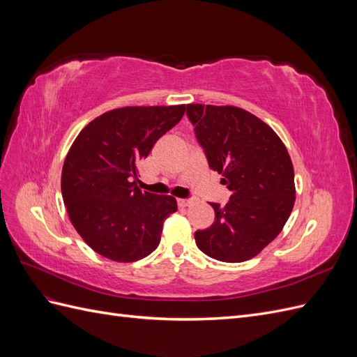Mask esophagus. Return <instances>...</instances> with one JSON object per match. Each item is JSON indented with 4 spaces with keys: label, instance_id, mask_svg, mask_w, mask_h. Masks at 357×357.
Segmentation results:
<instances>
[{
    "label": "esophagus",
    "instance_id": "obj_1",
    "mask_svg": "<svg viewBox=\"0 0 357 357\" xmlns=\"http://www.w3.org/2000/svg\"><path fill=\"white\" fill-rule=\"evenodd\" d=\"M177 204H178V207L186 208V207H190V205L193 204V201L192 199H178Z\"/></svg>",
    "mask_w": 357,
    "mask_h": 357
}]
</instances>
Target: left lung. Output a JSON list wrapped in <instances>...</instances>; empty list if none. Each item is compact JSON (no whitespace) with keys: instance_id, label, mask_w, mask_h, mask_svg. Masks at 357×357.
Listing matches in <instances>:
<instances>
[{"instance_id":"8db88e82","label":"left lung","mask_w":357,"mask_h":357,"mask_svg":"<svg viewBox=\"0 0 357 357\" xmlns=\"http://www.w3.org/2000/svg\"><path fill=\"white\" fill-rule=\"evenodd\" d=\"M199 144L211 169L232 195L226 205L210 202L214 222L197 231L199 250L222 262L257 256L282 232L295 204V172L274 129L234 105L188 104Z\"/></svg>"}]
</instances>
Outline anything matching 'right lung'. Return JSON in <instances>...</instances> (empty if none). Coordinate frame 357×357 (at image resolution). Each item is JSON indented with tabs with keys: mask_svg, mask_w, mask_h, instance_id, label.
<instances>
[{
	"mask_svg": "<svg viewBox=\"0 0 357 357\" xmlns=\"http://www.w3.org/2000/svg\"><path fill=\"white\" fill-rule=\"evenodd\" d=\"M185 112L186 104L122 107L93 119L75 137L62 167V198L93 252L125 264L159 245L177 201L139 190L137 165Z\"/></svg>",
	"mask_w": 357,
	"mask_h": 357,
	"instance_id": "right-lung-1",
	"label": "right lung"
}]
</instances>
